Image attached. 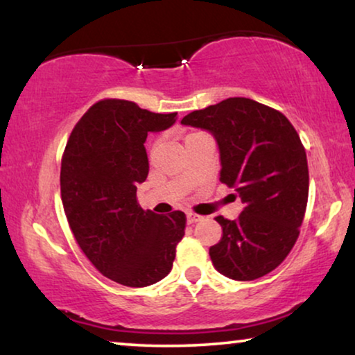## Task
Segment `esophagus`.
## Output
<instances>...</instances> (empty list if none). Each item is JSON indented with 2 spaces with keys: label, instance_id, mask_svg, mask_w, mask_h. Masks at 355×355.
Returning a JSON list of instances; mask_svg holds the SVG:
<instances>
[{
  "label": "esophagus",
  "instance_id": "1",
  "mask_svg": "<svg viewBox=\"0 0 355 355\" xmlns=\"http://www.w3.org/2000/svg\"><path fill=\"white\" fill-rule=\"evenodd\" d=\"M202 218H203V216L197 215V213H187V223H189V225H193V223L200 221Z\"/></svg>",
  "mask_w": 355,
  "mask_h": 355
}]
</instances>
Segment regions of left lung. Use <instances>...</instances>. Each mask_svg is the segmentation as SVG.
<instances>
[{"mask_svg": "<svg viewBox=\"0 0 355 355\" xmlns=\"http://www.w3.org/2000/svg\"><path fill=\"white\" fill-rule=\"evenodd\" d=\"M220 148V181L244 203L237 220L216 216L223 237L210 247L213 266L226 278L252 281L281 265L299 237L309 198L307 155L283 113L234 96L184 116Z\"/></svg>", "mask_w": 355, "mask_h": 355, "instance_id": "left-lung-1", "label": "left lung"}]
</instances>
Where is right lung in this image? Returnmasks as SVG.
I'll return each instance as SVG.
<instances>
[{"instance_id":"add662e5","label":"right lung","mask_w":355,"mask_h":355,"mask_svg":"<svg viewBox=\"0 0 355 355\" xmlns=\"http://www.w3.org/2000/svg\"><path fill=\"white\" fill-rule=\"evenodd\" d=\"M134 101L101 100L82 116L61 162V200L77 244L106 278L129 288L158 283L173 268L186 215L144 210L137 184L148 176V132L176 123Z\"/></svg>"}]
</instances>
